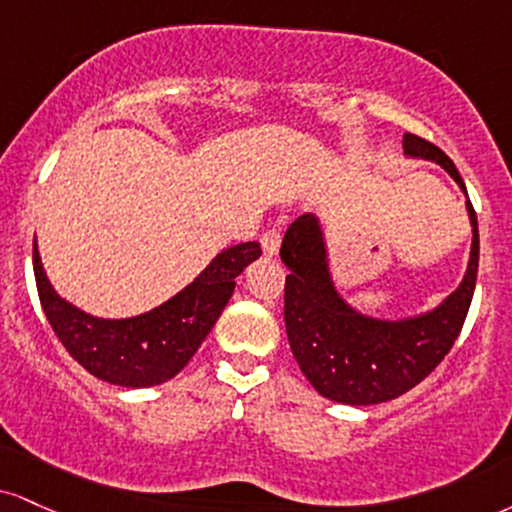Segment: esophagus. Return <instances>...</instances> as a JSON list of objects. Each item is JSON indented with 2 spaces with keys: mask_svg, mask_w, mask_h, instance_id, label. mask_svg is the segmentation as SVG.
Wrapping results in <instances>:
<instances>
[{
  "mask_svg": "<svg viewBox=\"0 0 512 512\" xmlns=\"http://www.w3.org/2000/svg\"><path fill=\"white\" fill-rule=\"evenodd\" d=\"M262 252L267 257H274L281 248V231L279 229H269L267 233H262Z\"/></svg>",
  "mask_w": 512,
  "mask_h": 512,
  "instance_id": "1",
  "label": "esophagus"
}]
</instances>
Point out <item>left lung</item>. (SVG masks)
Instances as JSON below:
<instances>
[{"mask_svg": "<svg viewBox=\"0 0 512 512\" xmlns=\"http://www.w3.org/2000/svg\"><path fill=\"white\" fill-rule=\"evenodd\" d=\"M408 157L436 162L465 190L446 152L420 135L405 133ZM472 250L467 272L455 291L434 310L408 319H374L350 307L336 291L322 226L303 214L288 226L281 243L286 276V334L300 372L324 398L346 405H374L403 396L434 372L453 348L470 310L479 267L477 214L467 200Z\"/></svg>", "mask_w": 512, "mask_h": 512, "instance_id": "1", "label": "left lung"}]
</instances>
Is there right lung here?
Listing matches in <instances>:
<instances>
[{
  "instance_id": "1",
  "label": "right lung",
  "mask_w": 512,
  "mask_h": 512,
  "mask_svg": "<svg viewBox=\"0 0 512 512\" xmlns=\"http://www.w3.org/2000/svg\"><path fill=\"white\" fill-rule=\"evenodd\" d=\"M260 255L255 240L221 250L181 293L128 319L92 317L59 298L42 269L38 245H33V269L47 322L73 360L109 384L147 389L174 379L188 365L229 303L233 279Z\"/></svg>"
}]
</instances>
